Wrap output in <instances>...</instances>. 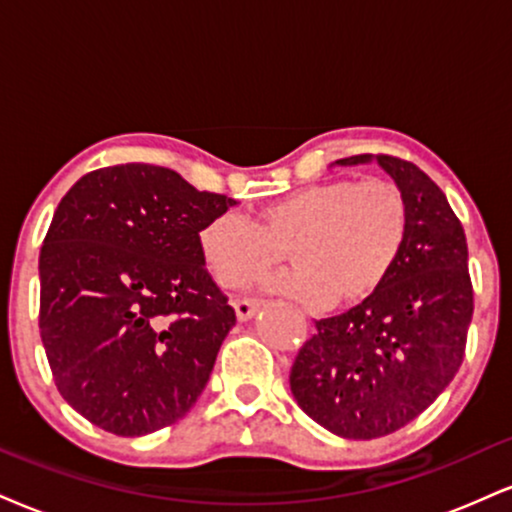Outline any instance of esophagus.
Listing matches in <instances>:
<instances>
[{"label":"esophagus","instance_id":"obj_1","mask_svg":"<svg viewBox=\"0 0 512 512\" xmlns=\"http://www.w3.org/2000/svg\"><path fill=\"white\" fill-rule=\"evenodd\" d=\"M233 307H236V317L240 322H248V319H252V315L262 307V300H236Z\"/></svg>","mask_w":512,"mask_h":512}]
</instances>
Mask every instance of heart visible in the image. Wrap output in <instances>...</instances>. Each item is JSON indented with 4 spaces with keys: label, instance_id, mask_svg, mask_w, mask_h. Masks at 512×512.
<instances>
[{
    "label": "heart",
    "instance_id": "b5f03b06",
    "mask_svg": "<svg viewBox=\"0 0 512 512\" xmlns=\"http://www.w3.org/2000/svg\"><path fill=\"white\" fill-rule=\"evenodd\" d=\"M408 200L386 178L315 183L257 209L255 224L219 214L202 226L200 252L224 288H248L281 264L269 288L312 310L365 303L384 286L408 238Z\"/></svg>",
    "mask_w": 512,
    "mask_h": 512
}]
</instances>
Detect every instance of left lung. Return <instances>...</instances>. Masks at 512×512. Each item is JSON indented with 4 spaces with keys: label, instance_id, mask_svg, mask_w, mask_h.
<instances>
[{
    "label": "left lung",
    "instance_id": "8db88e82",
    "mask_svg": "<svg viewBox=\"0 0 512 512\" xmlns=\"http://www.w3.org/2000/svg\"><path fill=\"white\" fill-rule=\"evenodd\" d=\"M377 162L408 200V238L389 279L365 303L319 319L291 367L293 398L343 439H377L422 415L463 365L472 322L467 240L443 190L420 166Z\"/></svg>",
    "mask_w": 512,
    "mask_h": 512
}]
</instances>
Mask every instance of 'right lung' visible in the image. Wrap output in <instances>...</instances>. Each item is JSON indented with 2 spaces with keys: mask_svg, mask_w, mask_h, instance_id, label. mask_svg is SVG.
<instances>
[{
  "mask_svg": "<svg viewBox=\"0 0 512 512\" xmlns=\"http://www.w3.org/2000/svg\"><path fill=\"white\" fill-rule=\"evenodd\" d=\"M236 205L164 166L85 174L40 250V336L66 403L116 436L181 420L236 312L205 269L202 226Z\"/></svg>",
  "mask_w": 512,
  "mask_h": 512,
  "instance_id": "right-lung-1",
  "label": "right lung"
}]
</instances>
